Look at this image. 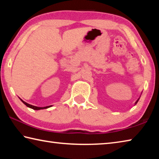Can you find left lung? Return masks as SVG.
<instances>
[{
    "instance_id": "left-lung-1",
    "label": "left lung",
    "mask_w": 159,
    "mask_h": 159,
    "mask_svg": "<svg viewBox=\"0 0 159 159\" xmlns=\"http://www.w3.org/2000/svg\"><path fill=\"white\" fill-rule=\"evenodd\" d=\"M138 100H139V99H138ZM138 101H137V102H135V103H137V102H138Z\"/></svg>"
}]
</instances>
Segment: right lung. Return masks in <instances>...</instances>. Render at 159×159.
Wrapping results in <instances>:
<instances>
[{
	"label": "right lung",
	"mask_w": 159,
	"mask_h": 159,
	"mask_svg": "<svg viewBox=\"0 0 159 159\" xmlns=\"http://www.w3.org/2000/svg\"><path fill=\"white\" fill-rule=\"evenodd\" d=\"M21 102H23L24 104H25V105L26 106V107H29V108H31V109H34V110H40V109H46V108H48V107H50V106H48V107H36V106H33V105H31V104H28V103H26V102H24L22 99H21Z\"/></svg>",
	"instance_id": "add662e5"
}]
</instances>
